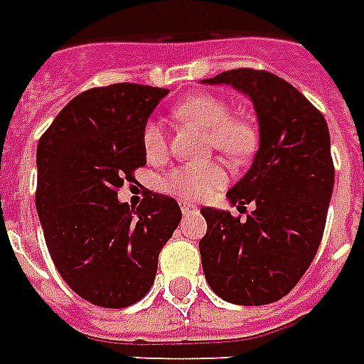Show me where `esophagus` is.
I'll use <instances>...</instances> for the list:
<instances>
[{"label": "esophagus", "mask_w": 364, "mask_h": 364, "mask_svg": "<svg viewBox=\"0 0 364 364\" xmlns=\"http://www.w3.org/2000/svg\"><path fill=\"white\" fill-rule=\"evenodd\" d=\"M180 209H182V213H184V215L198 211V207H196L193 203H190V201H180Z\"/></svg>", "instance_id": "obj_1"}]
</instances>
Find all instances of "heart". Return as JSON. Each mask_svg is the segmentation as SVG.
<instances>
[{"instance_id": "heart-1", "label": "heart", "mask_w": 364, "mask_h": 364, "mask_svg": "<svg viewBox=\"0 0 364 364\" xmlns=\"http://www.w3.org/2000/svg\"><path fill=\"white\" fill-rule=\"evenodd\" d=\"M176 117L192 120L209 130V147L217 149L234 163H245L257 151L259 132L255 124L245 117L230 114V105L211 94H192L174 107ZM141 144L147 159H163L166 151V136L157 119H149L141 130ZM228 171L220 161L209 163H186L174 166L165 178L163 188L171 196L190 201L217 192L226 184Z\"/></svg>"}]
</instances>
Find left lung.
I'll return each instance as SVG.
<instances>
[{
  "mask_svg": "<svg viewBox=\"0 0 364 364\" xmlns=\"http://www.w3.org/2000/svg\"><path fill=\"white\" fill-rule=\"evenodd\" d=\"M203 82L250 95L259 119V151L228 192L240 211L255 209L245 220L201 209L205 278L224 301L267 305L291 291L321 245L334 190L328 124L299 90L267 70L234 68Z\"/></svg>",
  "mask_w": 364,
  "mask_h": 364,
  "instance_id": "8db88e82",
  "label": "left lung"
}]
</instances>
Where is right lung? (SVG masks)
Masks as SVG:
<instances>
[{
  "label": "right lung",
  "mask_w": 364,
  "mask_h": 364,
  "mask_svg": "<svg viewBox=\"0 0 364 364\" xmlns=\"http://www.w3.org/2000/svg\"><path fill=\"white\" fill-rule=\"evenodd\" d=\"M168 90L111 84L76 95L38 141L36 209L63 280L92 305L122 309L146 296L182 211L147 192L134 209L119 188L146 165L141 130Z\"/></svg>",
  "instance_id": "add662e5"
}]
</instances>
